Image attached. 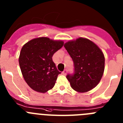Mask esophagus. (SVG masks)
Segmentation results:
<instances>
[{"label":"esophagus","instance_id":"esophagus-1","mask_svg":"<svg viewBox=\"0 0 123 123\" xmlns=\"http://www.w3.org/2000/svg\"><path fill=\"white\" fill-rule=\"evenodd\" d=\"M67 72H68V71H67V69H65V70H64V71L62 72V74H63V75H66V74H67Z\"/></svg>","mask_w":123,"mask_h":123}]
</instances>
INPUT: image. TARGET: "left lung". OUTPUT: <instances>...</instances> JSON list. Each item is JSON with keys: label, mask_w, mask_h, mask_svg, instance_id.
<instances>
[{"label": "left lung", "mask_w": 123, "mask_h": 123, "mask_svg": "<svg viewBox=\"0 0 123 123\" xmlns=\"http://www.w3.org/2000/svg\"><path fill=\"white\" fill-rule=\"evenodd\" d=\"M74 63V73L67 78L71 87L78 92L94 89L100 81L105 69V57L95 43L79 37L64 44Z\"/></svg>", "instance_id": "8db88e82"}]
</instances>
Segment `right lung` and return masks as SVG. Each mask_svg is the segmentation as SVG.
<instances>
[{"label":"right lung","mask_w":123,"mask_h":123,"mask_svg":"<svg viewBox=\"0 0 123 123\" xmlns=\"http://www.w3.org/2000/svg\"><path fill=\"white\" fill-rule=\"evenodd\" d=\"M63 44L62 41L42 37L33 39L23 46L19 65L25 81L34 91L45 93L54 87L61 72L52 56Z\"/></svg>","instance_id":"obj_1"}]
</instances>
